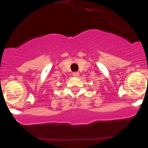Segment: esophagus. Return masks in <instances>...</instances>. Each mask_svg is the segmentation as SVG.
I'll use <instances>...</instances> for the list:
<instances>
[{
	"mask_svg": "<svg viewBox=\"0 0 148 148\" xmlns=\"http://www.w3.org/2000/svg\"><path fill=\"white\" fill-rule=\"evenodd\" d=\"M72 75L74 77H78L79 76V72H74L72 74Z\"/></svg>",
	"mask_w": 148,
	"mask_h": 148,
	"instance_id": "1",
	"label": "esophagus"
}]
</instances>
